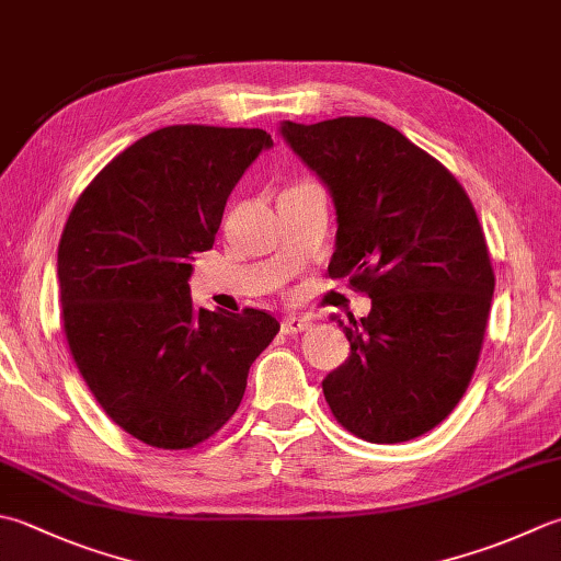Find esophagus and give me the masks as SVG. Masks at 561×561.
Wrapping results in <instances>:
<instances>
[{
    "instance_id": "obj_1",
    "label": "esophagus",
    "mask_w": 561,
    "mask_h": 561,
    "mask_svg": "<svg viewBox=\"0 0 561 561\" xmlns=\"http://www.w3.org/2000/svg\"><path fill=\"white\" fill-rule=\"evenodd\" d=\"M311 325H313L311 318H306V316H287V318H284V321H282V333L296 335V333L309 331Z\"/></svg>"
}]
</instances>
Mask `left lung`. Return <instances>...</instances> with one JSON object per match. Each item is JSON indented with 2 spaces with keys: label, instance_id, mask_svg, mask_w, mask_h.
<instances>
[{
  "label": "left lung",
  "instance_id": "obj_1",
  "mask_svg": "<svg viewBox=\"0 0 561 561\" xmlns=\"http://www.w3.org/2000/svg\"><path fill=\"white\" fill-rule=\"evenodd\" d=\"M279 134L333 196L328 274L371 299L359 323L333 316L350 357L323 379L325 401L362 440H413L465 397L484 343L493 270L474 206L383 121H282Z\"/></svg>",
  "mask_w": 561,
  "mask_h": 561
}]
</instances>
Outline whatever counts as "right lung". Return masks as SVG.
Listing matches in <instances>:
<instances>
[{
	"label": "right lung",
	"mask_w": 561,
	"mask_h": 561,
	"mask_svg": "<svg viewBox=\"0 0 561 561\" xmlns=\"http://www.w3.org/2000/svg\"><path fill=\"white\" fill-rule=\"evenodd\" d=\"M267 130L168 126L80 194L58 245L62 325L104 413L150 447L204 443L243 401L277 318L196 309L194 252L214 248L230 192Z\"/></svg>",
	"instance_id": "1"
}]
</instances>
